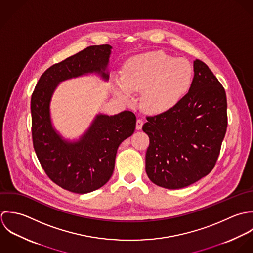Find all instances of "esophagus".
Returning a JSON list of instances; mask_svg holds the SVG:
<instances>
[{"label": "esophagus", "instance_id": "esophagus-1", "mask_svg": "<svg viewBox=\"0 0 253 253\" xmlns=\"http://www.w3.org/2000/svg\"><path fill=\"white\" fill-rule=\"evenodd\" d=\"M143 125H144V121H143L142 119H138V120H137V123H136V129H137V130H141L142 127H143Z\"/></svg>", "mask_w": 253, "mask_h": 253}]
</instances>
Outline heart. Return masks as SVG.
Segmentation results:
<instances>
[{"mask_svg":"<svg viewBox=\"0 0 253 253\" xmlns=\"http://www.w3.org/2000/svg\"><path fill=\"white\" fill-rule=\"evenodd\" d=\"M193 68L184 58H174L163 51H151L129 58L122 76L112 78L116 97L127 103L133 93L141 92L143 108L153 114L173 108L189 91Z\"/></svg>","mask_w":253,"mask_h":253,"instance_id":"obj_1","label":"heart"}]
</instances>
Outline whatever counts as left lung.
I'll list each match as a JSON object with an SVG mask.
<instances>
[{"mask_svg":"<svg viewBox=\"0 0 253 253\" xmlns=\"http://www.w3.org/2000/svg\"><path fill=\"white\" fill-rule=\"evenodd\" d=\"M187 95L173 108L147 117L150 138L146 172L153 184L170 190L188 187L213 169L227 130L226 93L200 59Z\"/></svg>","mask_w":253,"mask_h":253,"instance_id":"left-lung-1","label":"left lung"}]
</instances>
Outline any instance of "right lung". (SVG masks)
I'll return each mask as SVG.
<instances>
[{
  "instance_id": "add662e5",
  "label": "right lung",
  "mask_w": 253,
  "mask_h": 253,
  "mask_svg": "<svg viewBox=\"0 0 253 253\" xmlns=\"http://www.w3.org/2000/svg\"><path fill=\"white\" fill-rule=\"evenodd\" d=\"M112 47L90 46L53 64L40 77L31 97L32 139L37 157L53 183L76 194H87L110 179L120 144L132 136L136 116L124 110L118 114L98 113L77 140H66L54 128L51 116L52 95L59 83L89 74L108 81Z\"/></svg>"
}]
</instances>
